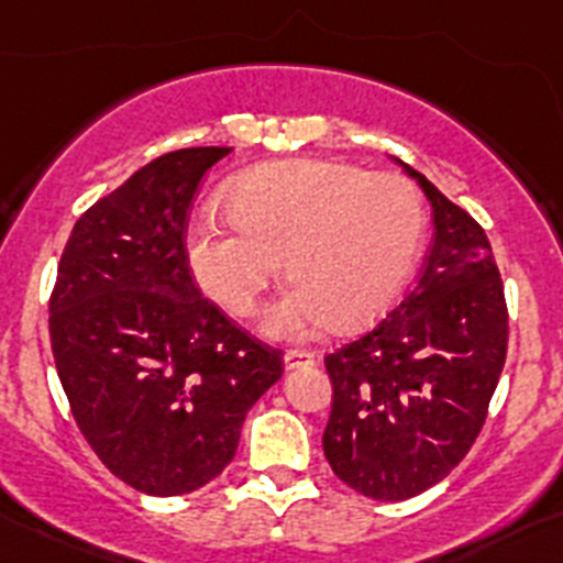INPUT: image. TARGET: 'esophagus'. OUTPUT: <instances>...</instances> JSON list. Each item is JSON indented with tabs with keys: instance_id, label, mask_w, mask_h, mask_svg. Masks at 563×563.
I'll use <instances>...</instances> for the list:
<instances>
[{
	"instance_id": "esophagus-1",
	"label": "esophagus",
	"mask_w": 563,
	"mask_h": 563,
	"mask_svg": "<svg viewBox=\"0 0 563 563\" xmlns=\"http://www.w3.org/2000/svg\"><path fill=\"white\" fill-rule=\"evenodd\" d=\"M314 363H317L314 352H306V350H287V352H284V368H287V371L314 366Z\"/></svg>"
}]
</instances>
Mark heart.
<instances>
[{"label": "heart", "mask_w": 563, "mask_h": 563, "mask_svg": "<svg viewBox=\"0 0 563 563\" xmlns=\"http://www.w3.org/2000/svg\"><path fill=\"white\" fill-rule=\"evenodd\" d=\"M228 208L189 219V268L222 309L246 317L284 257L295 282L263 322L279 341L379 320L407 289L426 239L411 181L344 162H265L230 184Z\"/></svg>", "instance_id": "1"}]
</instances>
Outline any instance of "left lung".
<instances>
[{"label":"left lung","mask_w":563,"mask_h":563,"mask_svg":"<svg viewBox=\"0 0 563 563\" xmlns=\"http://www.w3.org/2000/svg\"><path fill=\"white\" fill-rule=\"evenodd\" d=\"M433 208L420 282L374 330L324 357L322 450L341 483L404 501L448 477L485 422L507 355V303L485 230L396 159Z\"/></svg>","instance_id":"1"}]
</instances>
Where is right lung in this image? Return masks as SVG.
Instances as JSON below:
<instances>
[{"label":"right lung","instance_id":"1","mask_svg":"<svg viewBox=\"0 0 563 563\" xmlns=\"http://www.w3.org/2000/svg\"><path fill=\"white\" fill-rule=\"evenodd\" d=\"M233 148H178L132 173L75 222L51 295V346L80 433L148 496H184L224 472L246 411L282 376L202 298L184 219L208 167Z\"/></svg>","mask_w":563,"mask_h":563}]
</instances>
